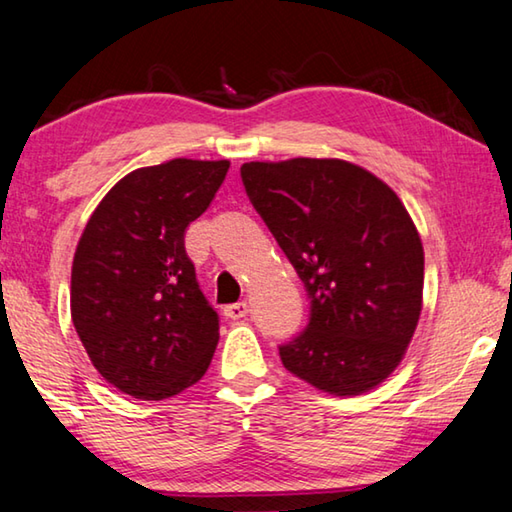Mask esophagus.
I'll use <instances>...</instances> for the list:
<instances>
[{"instance_id":"esophagus-1","label":"esophagus","mask_w":512,"mask_h":512,"mask_svg":"<svg viewBox=\"0 0 512 512\" xmlns=\"http://www.w3.org/2000/svg\"><path fill=\"white\" fill-rule=\"evenodd\" d=\"M249 311L247 301H238V304H229L224 306V315L229 317V320H240V317H245Z\"/></svg>"}]
</instances>
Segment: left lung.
Segmentation results:
<instances>
[{"instance_id": "left-lung-1", "label": "left lung", "mask_w": 512, "mask_h": 512, "mask_svg": "<svg viewBox=\"0 0 512 512\" xmlns=\"http://www.w3.org/2000/svg\"><path fill=\"white\" fill-rule=\"evenodd\" d=\"M240 177L311 301L306 329L279 345L283 367L331 395L372 390L422 311L424 249L401 199L338 158L251 161Z\"/></svg>"}]
</instances>
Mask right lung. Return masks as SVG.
I'll return each instance as SVG.
<instances>
[{
	"instance_id": "add662e5",
	"label": "right lung",
	"mask_w": 512,
	"mask_h": 512,
	"mask_svg": "<svg viewBox=\"0 0 512 512\" xmlns=\"http://www.w3.org/2000/svg\"><path fill=\"white\" fill-rule=\"evenodd\" d=\"M229 161L174 158L108 190L72 263V322L95 370L136 399L179 395L206 374L220 317L199 288L186 229Z\"/></svg>"
}]
</instances>
